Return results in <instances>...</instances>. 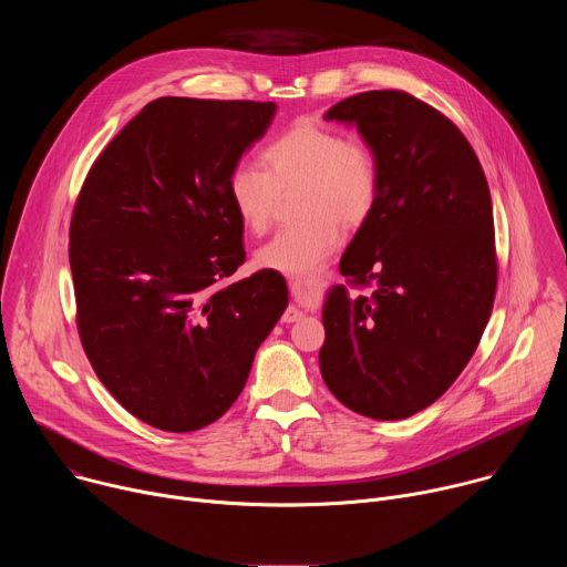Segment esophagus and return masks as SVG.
<instances>
[{
  "mask_svg": "<svg viewBox=\"0 0 567 567\" xmlns=\"http://www.w3.org/2000/svg\"><path fill=\"white\" fill-rule=\"evenodd\" d=\"M302 282L298 280V278H289V287L291 289H298ZM305 316V311L298 307V305H289L287 309H285V313H282V322H296V320H300Z\"/></svg>",
  "mask_w": 567,
  "mask_h": 567,
  "instance_id": "obj_1",
  "label": "esophagus"
}]
</instances>
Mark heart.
<instances>
[{
  "label": "heart",
  "mask_w": 567,
  "mask_h": 567,
  "mask_svg": "<svg viewBox=\"0 0 567 567\" xmlns=\"http://www.w3.org/2000/svg\"><path fill=\"white\" fill-rule=\"evenodd\" d=\"M265 168L241 164L230 173L228 197L247 228L262 233L280 190L300 193L302 221L280 228L256 254L258 267L282 276H311L339 245L341 223L361 224L374 210L381 171L374 150L316 123H296L265 150Z\"/></svg>",
  "instance_id": "b5f03b06"
}]
</instances>
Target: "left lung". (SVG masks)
<instances>
[{"mask_svg":"<svg viewBox=\"0 0 567 567\" xmlns=\"http://www.w3.org/2000/svg\"><path fill=\"white\" fill-rule=\"evenodd\" d=\"M322 118L357 127L381 188L339 265L372 293H326L320 374L350 411L406 420L460 377L492 316L489 186L464 134L409 94H357Z\"/></svg>","mask_w":567,"mask_h":567,"instance_id":"left-lung-1","label":"left lung"}]
</instances>
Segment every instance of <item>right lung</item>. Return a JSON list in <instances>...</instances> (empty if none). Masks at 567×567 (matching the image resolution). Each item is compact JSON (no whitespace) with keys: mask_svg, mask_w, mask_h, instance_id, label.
Listing matches in <instances>:
<instances>
[{"mask_svg":"<svg viewBox=\"0 0 567 567\" xmlns=\"http://www.w3.org/2000/svg\"><path fill=\"white\" fill-rule=\"evenodd\" d=\"M276 110L156 99L103 150L75 202L80 341L114 399L154 429L219 420L287 309L276 271L226 282L247 256L228 179Z\"/></svg>","mask_w":567,"mask_h":567,"instance_id":"add662e5","label":"right lung"}]
</instances>
